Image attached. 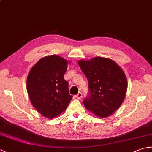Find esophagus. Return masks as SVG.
Returning <instances> with one entry per match:
<instances>
[{"mask_svg": "<svg viewBox=\"0 0 152 152\" xmlns=\"http://www.w3.org/2000/svg\"><path fill=\"white\" fill-rule=\"evenodd\" d=\"M76 99H81L82 97V93L81 92H79L78 94H77L76 96Z\"/></svg>", "mask_w": 152, "mask_h": 152, "instance_id": "obj_1", "label": "esophagus"}]
</instances>
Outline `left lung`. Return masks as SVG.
<instances>
[{
    "mask_svg": "<svg viewBox=\"0 0 152 152\" xmlns=\"http://www.w3.org/2000/svg\"><path fill=\"white\" fill-rule=\"evenodd\" d=\"M78 63L89 83L90 94L83 102L85 107L101 118L112 115L124 101L127 89L125 74L107 58L96 57Z\"/></svg>",
    "mask_w": 152,
    "mask_h": 152,
    "instance_id": "obj_1",
    "label": "left lung"
}]
</instances>
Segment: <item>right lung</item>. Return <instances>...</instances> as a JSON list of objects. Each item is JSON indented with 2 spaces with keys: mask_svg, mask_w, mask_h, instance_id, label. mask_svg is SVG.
<instances>
[{
  "mask_svg": "<svg viewBox=\"0 0 152 152\" xmlns=\"http://www.w3.org/2000/svg\"><path fill=\"white\" fill-rule=\"evenodd\" d=\"M69 62L56 55L46 56L31 68L28 74L27 90L30 101L35 109L47 118L59 115L72 99L69 83L64 79Z\"/></svg>",
  "mask_w": 152,
  "mask_h": 152,
  "instance_id": "obj_1",
  "label": "right lung"
}]
</instances>
